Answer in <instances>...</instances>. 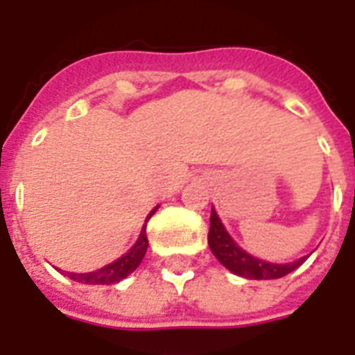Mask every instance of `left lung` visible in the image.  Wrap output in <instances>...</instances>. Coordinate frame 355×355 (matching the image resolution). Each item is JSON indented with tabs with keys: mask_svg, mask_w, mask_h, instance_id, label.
<instances>
[{
	"mask_svg": "<svg viewBox=\"0 0 355 355\" xmlns=\"http://www.w3.org/2000/svg\"><path fill=\"white\" fill-rule=\"evenodd\" d=\"M208 245L219 261H221L228 270H232L234 275L250 278V280H275L282 276L289 275L291 270L308 259V256L293 261V263H269L263 259H258L245 252L241 247H237L230 234L225 230L221 219L217 216V211L211 208L210 216V232H208Z\"/></svg>",
	"mask_w": 355,
	"mask_h": 355,
	"instance_id": "8db88e82",
	"label": "left lung"
}]
</instances>
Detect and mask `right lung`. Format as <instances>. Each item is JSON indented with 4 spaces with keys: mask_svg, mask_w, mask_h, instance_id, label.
Returning <instances> with one entry per match:
<instances>
[{
    "mask_svg": "<svg viewBox=\"0 0 355 355\" xmlns=\"http://www.w3.org/2000/svg\"><path fill=\"white\" fill-rule=\"evenodd\" d=\"M158 210L156 206L155 210H150V214L147 216V221H149L153 214ZM145 221V223H147ZM147 245H149V239H147V232H145V225L141 228V234H139L138 241L134 243L132 248L128 250L127 254H123L121 258H118L112 263L105 265L101 269L94 270V272H85V275H75V272H68V276L71 280L80 282V284H90V286H110V284H118L123 278H127L132 270H136L141 259H144L145 252H147Z\"/></svg>",
    "mask_w": 355,
    "mask_h": 355,
    "instance_id": "obj_1",
    "label": "right lung"
}]
</instances>
